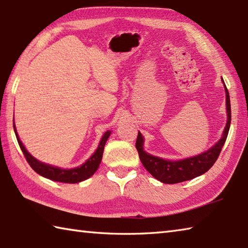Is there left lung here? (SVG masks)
Returning <instances> with one entry per match:
<instances>
[{
    "label": "left lung",
    "mask_w": 248,
    "mask_h": 248,
    "mask_svg": "<svg viewBox=\"0 0 248 248\" xmlns=\"http://www.w3.org/2000/svg\"><path fill=\"white\" fill-rule=\"evenodd\" d=\"M221 81L224 84V88L226 92V110H227V123L224 129V132L221 134V138L218 140L216 144L213 145L211 148H208L205 152L192 156L189 158L178 159V160H170L163 159L149 153L145 152L144 143L145 140L142 133L139 131L137 139V147L139 152V157L140 162L143 163L144 168L152 174V175L158 179L159 182L164 184H176L198 177L204 174L210 170L213 164L215 163L218 156L221 152V148L228 137V132L230 129L231 124V108H230V96L229 92L227 90L225 81L221 77Z\"/></svg>",
    "instance_id": "1"
}]
</instances>
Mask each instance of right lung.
<instances>
[{"mask_svg": "<svg viewBox=\"0 0 248 248\" xmlns=\"http://www.w3.org/2000/svg\"><path fill=\"white\" fill-rule=\"evenodd\" d=\"M14 131L16 134V138L18 140L19 146H20L22 153L26 157L28 163L30 164V167L35 171L37 174H40L41 176L46 177L48 179L55 182L60 183H66V184H76L84 182L86 179H88L95 173L96 170L99 169L100 163L102 161V156H103V150L106 144V140H108L111 131L108 130L102 137L100 143L98 145V148L95 149V152L91 155L90 158H88L86 161L80 164L78 167L72 168V169H63L56 166H51L45 162H42L36 158H34L32 155L28 152L27 148L24 147V145L19 139V135L17 133L16 125L14 123Z\"/></svg>", "mask_w": 248, "mask_h": 248, "instance_id": "add662e5", "label": "right lung"}]
</instances>
